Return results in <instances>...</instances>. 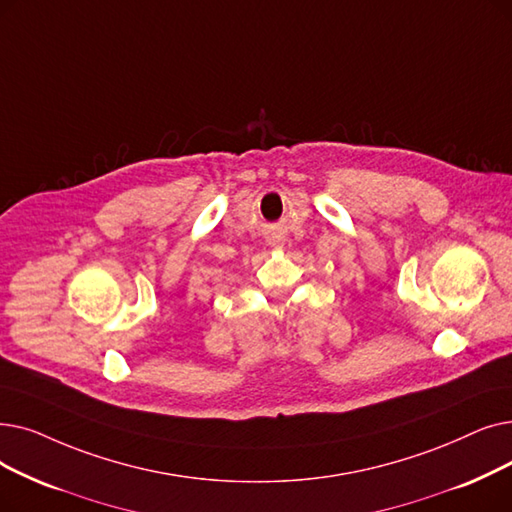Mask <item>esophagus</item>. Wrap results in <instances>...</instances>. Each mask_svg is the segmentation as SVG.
Returning <instances> with one entry per match:
<instances>
[{
	"label": "esophagus",
	"mask_w": 512,
	"mask_h": 512,
	"mask_svg": "<svg viewBox=\"0 0 512 512\" xmlns=\"http://www.w3.org/2000/svg\"><path fill=\"white\" fill-rule=\"evenodd\" d=\"M272 244H274V247H280V240H272Z\"/></svg>",
	"instance_id": "34e87169"
}]
</instances>
